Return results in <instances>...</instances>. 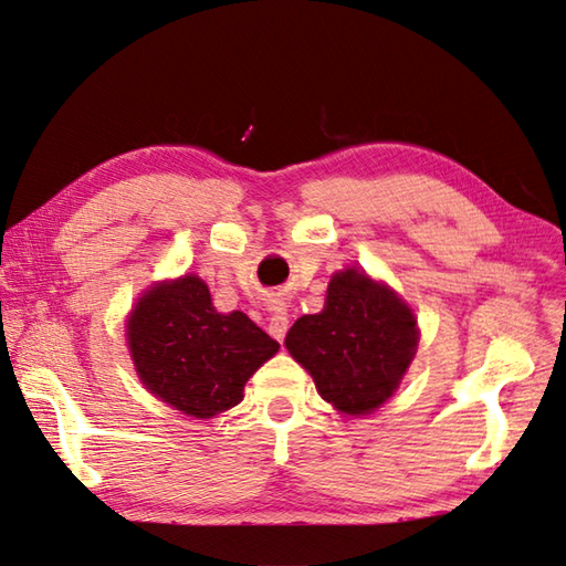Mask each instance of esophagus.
I'll return each instance as SVG.
<instances>
[{
  "mask_svg": "<svg viewBox=\"0 0 566 566\" xmlns=\"http://www.w3.org/2000/svg\"><path fill=\"white\" fill-rule=\"evenodd\" d=\"M269 333H271V337L279 339V343H283V339H285V333H287V311H285L283 303L271 305Z\"/></svg>",
  "mask_w": 566,
  "mask_h": 566,
  "instance_id": "esophagus-1",
  "label": "esophagus"
}]
</instances>
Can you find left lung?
<instances>
[{
    "label": "left lung",
    "mask_w": 566,
    "mask_h": 566,
    "mask_svg": "<svg viewBox=\"0 0 566 566\" xmlns=\"http://www.w3.org/2000/svg\"><path fill=\"white\" fill-rule=\"evenodd\" d=\"M416 343L411 307L355 269L335 273L325 311L297 317L285 337L323 399L343 413L381 407L411 365Z\"/></svg>",
    "instance_id": "1"
}]
</instances>
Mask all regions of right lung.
<instances>
[{
	"label": "right lung",
	"mask_w": 566,
	"mask_h": 566,
	"mask_svg": "<svg viewBox=\"0 0 566 566\" xmlns=\"http://www.w3.org/2000/svg\"><path fill=\"white\" fill-rule=\"evenodd\" d=\"M127 345L145 387L197 419L237 407L249 377L279 352L249 315L217 313L197 275L147 291L127 319Z\"/></svg>",
	"instance_id": "right-lung-1"
}]
</instances>
